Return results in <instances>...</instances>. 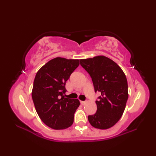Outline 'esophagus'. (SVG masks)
<instances>
[{"mask_svg": "<svg viewBox=\"0 0 156 156\" xmlns=\"http://www.w3.org/2000/svg\"><path fill=\"white\" fill-rule=\"evenodd\" d=\"M80 103L82 105H86V103H87V102H86V101H80Z\"/></svg>", "mask_w": 156, "mask_h": 156, "instance_id": "34e87169", "label": "esophagus"}]
</instances>
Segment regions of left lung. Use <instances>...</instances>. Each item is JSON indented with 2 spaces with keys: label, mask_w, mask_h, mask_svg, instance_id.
Masks as SVG:
<instances>
[{
  "label": "left lung",
  "mask_w": 156,
  "mask_h": 156,
  "mask_svg": "<svg viewBox=\"0 0 156 156\" xmlns=\"http://www.w3.org/2000/svg\"><path fill=\"white\" fill-rule=\"evenodd\" d=\"M80 62L90 76L95 92L101 94L96 101L97 111L88 116V121L95 128H111L121 119L128 99L127 80L124 72L115 62L103 55Z\"/></svg>",
  "instance_id": "obj_1"
}]
</instances>
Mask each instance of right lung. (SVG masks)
Wrapping results in <instances>:
<instances>
[{
    "mask_svg": "<svg viewBox=\"0 0 156 156\" xmlns=\"http://www.w3.org/2000/svg\"><path fill=\"white\" fill-rule=\"evenodd\" d=\"M79 66V59L55 58L36 74L32 99L39 118L49 127L64 129L74 122L78 99L65 98L66 82Z\"/></svg>",
    "mask_w": 156,
    "mask_h": 156,
    "instance_id": "add662e5",
    "label": "right lung"
}]
</instances>
